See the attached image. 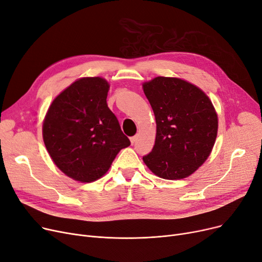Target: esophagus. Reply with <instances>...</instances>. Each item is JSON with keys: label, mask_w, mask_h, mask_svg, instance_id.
<instances>
[{"label": "esophagus", "mask_w": 262, "mask_h": 262, "mask_svg": "<svg viewBox=\"0 0 262 262\" xmlns=\"http://www.w3.org/2000/svg\"><path fill=\"white\" fill-rule=\"evenodd\" d=\"M136 139H138V138H136V136L134 135V136H132V138H130V141H131V144H134L135 142H136Z\"/></svg>", "instance_id": "esophagus-1"}]
</instances>
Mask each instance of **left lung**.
<instances>
[{
  "instance_id": "1",
  "label": "left lung",
  "mask_w": 262,
  "mask_h": 262,
  "mask_svg": "<svg viewBox=\"0 0 262 262\" xmlns=\"http://www.w3.org/2000/svg\"><path fill=\"white\" fill-rule=\"evenodd\" d=\"M157 122L152 150L143 157L157 176L177 180L190 176L209 157L217 134L212 102L195 85L158 77L143 84Z\"/></svg>"
}]
</instances>
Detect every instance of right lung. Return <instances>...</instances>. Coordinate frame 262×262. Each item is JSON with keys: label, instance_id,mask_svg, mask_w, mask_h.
Returning <instances> with one entry per match:
<instances>
[{"label": "right lung", "instance_id": "1", "mask_svg": "<svg viewBox=\"0 0 262 262\" xmlns=\"http://www.w3.org/2000/svg\"><path fill=\"white\" fill-rule=\"evenodd\" d=\"M108 83L83 78L60 93L50 105L42 135L55 165L70 178L92 182L108 170L130 140L106 103Z\"/></svg>", "mask_w": 262, "mask_h": 262}]
</instances>
